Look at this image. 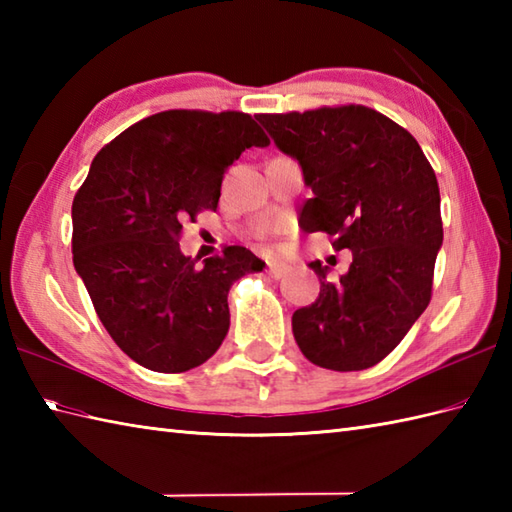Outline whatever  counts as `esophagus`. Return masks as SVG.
<instances>
[{"label":"esophagus","mask_w":512,"mask_h":512,"mask_svg":"<svg viewBox=\"0 0 512 512\" xmlns=\"http://www.w3.org/2000/svg\"><path fill=\"white\" fill-rule=\"evenodd\" d=\"M288 266L286 264H279V262H268V275L275 277V279H281L288 275Z\"/></svg>","instance_id":"34e87169"}]
</instances>
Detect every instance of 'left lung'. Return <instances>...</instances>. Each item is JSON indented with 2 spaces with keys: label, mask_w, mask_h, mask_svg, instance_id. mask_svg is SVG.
Instances as JSON below:
<instances>
[{
  "label": "left lung",
  "mask_w": 512,
  "mask_h": 512,
  "mask_svg": "<svg viewBox=\"0 0 512 512\" xmlns=\"http://www.w3.org/2000/svg\"><path fill=\"white\" fill-rule=\"evenodd\" d=\"M275 145L295 158L312 198L301 220L325 231L352 264L321 281L312 306L292 314V334L310 363L334 372L367 369L394 350L431 299L442 246L436 173L407 129L363 105L259 114Z\"/></svg>",
  "instance_id": "8db88e82"
}]
</instances>
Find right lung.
<instances>
[{"mask_svg": "<svg viewBox=\"0 0 512 512\" xmlns=\"http://www.w3.org/2000/svg\"><path fill=\"white\" fill-rule=\"evenodd\" d=\"M270 140L242 112H160L103 147L72 202L76 275L121 350L162 374L217 352L231 325L228 290L264 262L244 246L191 259L182 220L220 200L224 171Z\"/></svg>", "mask_w": 512, "mask_h": 512, "instance_id": "1", "label": "right lung"}]
</instances>
